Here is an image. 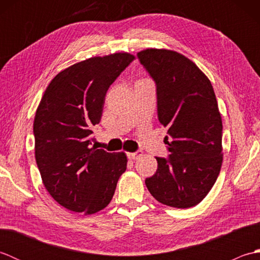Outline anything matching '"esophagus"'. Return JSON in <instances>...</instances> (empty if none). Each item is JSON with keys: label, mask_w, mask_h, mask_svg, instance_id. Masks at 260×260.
I'll return each instance as SVG.
<instances>
[{"label": "esophagus", "mask_w": 260, "mask_h": 260, "mask_svg": "<svg viewBox=\"0 0 260 260\" xmlns=\"http://www.w3.org/2000/svg\"><path fill=\"white\" fill-rule=\"evenodd\" d=\"M143 155V152H141V151H139V152H135V153H128V158L129 159H137V158H140L141 156Z\"/></svg>", "instance_id": "34e87169"}]
</instances>
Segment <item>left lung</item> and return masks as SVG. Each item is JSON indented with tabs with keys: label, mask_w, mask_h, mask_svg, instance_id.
I'll return each instance as SVG.
<instances>
[{
	"label": "left lung",
	"mask_w": 260,
	"mask_h": 260,
	"mask_svg": "<svg viewBox=\"0 0 260 260\" xmlns=\"http://www.w3.org/2000/svg\"><path fill=\"white\" fill-rule=\"evenodd\" d=\"M137 57L155 81L157 117L169 134V158L156 157V172L145 184L158 202L194 207L211 190L222 165V120L213 87L194 62L176 51L145 49Z\"/></svg>",
	"instance_id": "obj_1"
}]
</instances>
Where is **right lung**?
Returning a JSON list of instances; mask_svg holds the SVG:
<instances>
[{
    "mask_svg": "<svg viewBox=\"0 0 260 260\" xmlns=\"http://www.w3.org/2000/svg\"><path fill=\"white\" fill-rule=\"evenodd\" d=\"M135 56L116 52L70 66L43 93L33 123L38 169L60 206L92 214L108 206L126 171L124 152L91 147L92 127L102 118L109 86Z\"/></svg>",
    "mask_w": 260,
    "mask_h": 260,
    "instance_id": "right-lung-1",
    "label": "right lung"
}]
</instances>
